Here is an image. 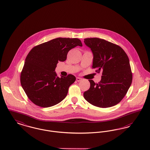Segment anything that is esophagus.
<instances>
[{
    "instance_id": "1",
    "label": "esophagus",
    "mask_w": 150,
    "mask_h": 150,
    "mask_svg": "<svg viewBox=\"0 0 150 150\" xmlns=\"http://www.w3.org/2000/svg\"><path fill=\"white\" fill-rule=\"evenodd\" d=\"M81 79H81V78H79V77H77V78H76V80H77L78 81H80L81 80Z\"/></svg>"
}]
</instances>
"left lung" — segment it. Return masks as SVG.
I'll return each instance as SVG.
<instances>
[{
	"instance_id": "8db88e82",
	"label": "left lung",
	"mask_w": 150,
	"mask_h": 150,
	"mask_svg": "<svg viewBox=\"0 0 150 150\" xmlns=\"http://www.w3.org/2000/svg\"><path fill=\"white\" fill-rule=\"evenodd\" d=\"M85 44L93 55L92 69L101 72V81L95 83L89 80L90 88L84 92L89 103L100 108H109L118 104L132 83V75L129 58L120 46L98 38H85Z\"/></svg>"
}]
</instances>
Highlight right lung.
Listing matches in <instances>:
<instances>
[{
	"instance_id": "add662e5",
	"label": "right lung",
	"mask_w": 150,
	"mask_h": 150,
	"mask_svg": "<svg viewBox=\"0 0 150 150\" xmlns=\"http://www.w3.org/2000/svg\"><path fill=\"white\" fill-rule=\"evenodd\" d=\"M82 43L78 38H57L35 46L27 55L20 75L21 86L36 105L47 108L66 97L76 78L69 74L58 77L55 69L58 61L64 62L71 49Z\"/></svg>"
}]
</instances>
